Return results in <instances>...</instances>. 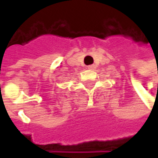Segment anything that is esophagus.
<instances>
[{
    "mask_svg": "<svg viewBox=\"0 0 158 158\" xmlns=\"http://www.w3.org/2000/svg\"><path fill=\"white\" fill-rule=\"evenodd\" d=\"M95 68H96V66H95V65H89V66H88V69L90 70H93Z\"/></svg>",
    "mask_w": 158,
    "mask_h": 158,
    "instance_id": "esophagus-1",
    "label": "esophagus"
}]
</instances>
